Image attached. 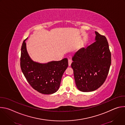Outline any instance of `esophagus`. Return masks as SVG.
Wrapping results in <instances>:
<instances>
[{
    "instance_id": "obj_1",
    "label": "esophagus",
    "mask_w": 125,
    "mask_h": 125,
    "mask_svg": "<svg viewBox=\"0 0 125 125\" xmlns=\"http://www.w3.org/2000/svg\"><path fill=\"white\" fill-rule=\"evenodd\" d=\"M72 60L70 59L68 60V64H69V66H71V63H72Z\"/></svg>"
}]
</instances>
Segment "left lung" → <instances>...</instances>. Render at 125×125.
<instances>
[{"mask_svg": "<svg viewBox=\"0 0 125 125\" xmlns=\"http://www.w3.org/2000/svg\"><path fill=\"white\" fill-rule=\"evenodd\" d=\"M96 42L77 51L71 67L77 88L83 92L96 90L105 81L111 63V54L104 35L95 31Z\"/></svg>", "mask_w": 125, "mask_h": 125, "instance_id": "8db88e82", "label": "left lung"}]
</instances>
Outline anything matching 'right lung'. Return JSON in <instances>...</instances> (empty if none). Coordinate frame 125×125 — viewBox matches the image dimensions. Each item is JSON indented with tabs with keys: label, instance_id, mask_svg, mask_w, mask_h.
<instances>
[{
	"label": "right lung",
	"instance_id": "add662e5",
	"mask_svg": "<svg viewBox=\"0 0 125 125\" xmlns=\"http://www.w3.org/2000/svg\"><path fill=\"white\" fill-rule=\"evenodd\" d=\"M26 40L21 47L20 67L27 82L40 93L50 94L55 93L59 88L63 74L68 66L67 58L46 64L34 62L28 54Z\"/></svg>",
	"mask_w": 125,
	"mask_h": 125
}]
</instances>
